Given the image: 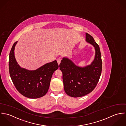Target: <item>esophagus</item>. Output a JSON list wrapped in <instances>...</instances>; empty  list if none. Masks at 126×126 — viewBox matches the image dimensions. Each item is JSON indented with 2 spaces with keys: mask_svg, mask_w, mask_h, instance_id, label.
<instances>
[{
  "mask_svg": "<svg viewBox=\"0 0 126 126\" xmlns=\"http://www.w3.org/2000/svg\"><path fill=\"white\" fill-rule=\"evenodd\" d=\"M61 60L60 58H58V59H57V62L58 65L60 64V62H61Z\"/></svg>",
  "mask_w": 126,
  "mask_h": 126,
  "instance_id": "obj_1",
  "label": "esophagus"
}]
</instances>
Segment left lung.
Returning a JSON list of instances; mask_svg holds the SVG:
<instances>
[{"mask_svg":"<svg viewBox=\"0 0 126 126\" xmlns=\"http://www.w3.org/2000/svg\"><path fill=\"white\" fill-rule=\"evenodd\" d=\"M86 39L95 50L94 59L90 65L79 67L67 58H63L59 65L65 92L73 97H82L91 93L96 86L101 74L102 62L99 45L88 33H86Z\"/></svg>","mask_w":126,"mask_h":126,"instance_id":"obj_1","label":"left lung"}]
</instances>
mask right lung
<instances>
[{"mask_svg": "<svg viewBox=\"0 0 126 126\" xmlns=\"http://www.w3.org/2000/svg\"><path fill=\"white\" fill-rule=\"evenodd\" d=\"M17 42L13 44L9 55V73L13 84L19 93L26 97H41L48 91L52 75L59 67L57 62L55 60L34 71L21 68L14 55Z\"/></svg>", "mask_w": 126, "mask_h": 126, "instance_id": "add662e5", "label": "right lung"}]
</instances>
